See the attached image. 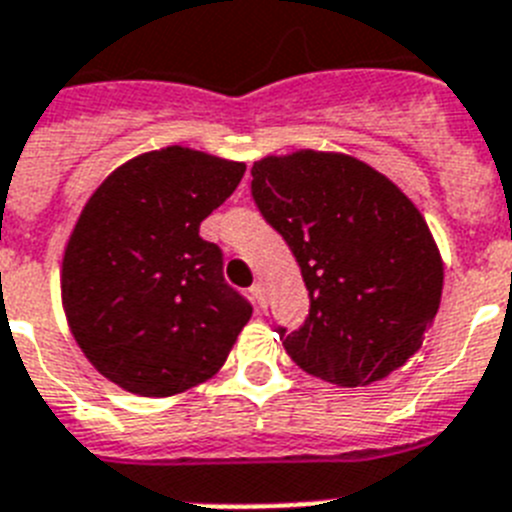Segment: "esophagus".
Returning a JSON list of instances; mask_svg holds the SVG:
<instances>
[{"instance_id":"obj_1","label":"esophagus","mask_w":512,"mask_h":512,"mask_svg":"<svg viewBox=\"0 0 512 512\" xmlns=\"http://www.w3.org/2000/svg\"><path fill=\"white\" fill-rule=\"evenodd\" d=\"M251 300L259 305V308H264V305H266V290H264V287L253 285L251 287Z\"/></svg>"}]
</instances>
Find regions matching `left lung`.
Here are the masks:
<instances>
[{
	"label": "left lung",
	"mask_w": 512,
	"mask_h": 512,
	"mask_svg": "<svg viewBox=\"0 0 512 512\" xmlns=\"http://www.w3.org/2000/svg\"><path fill=\"white\" fill-rule=\"evenodd\" d=\"M251 176L253 199L295 253L310 295L303 326L279 329L292 362L344 388L399 370L443 295V259L422 212L344 152L266 155Z\"/></svg>",
	"instance_id": "left-lung-1"
}]
</instances>
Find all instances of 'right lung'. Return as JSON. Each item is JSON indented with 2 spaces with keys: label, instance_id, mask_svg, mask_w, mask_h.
<instances>
[{
  "label": "right lung",
  "instance_id": "add662e5",
  "mask_svg": "<svg viewBox=\"0 0 512 512\" xmlns=\"http://www.w3.org/2000/svg\"><path fill=\"white\" fill-rule=\"evenodd\" d=\"M246 163L170 144L113 170L82 207L61 261L74 342L108 381L163 399L225 365L253 308L199 235Z\"/></svg>",
  "mask_w": 512,
  "mask_h": 512
}]
</instances>
